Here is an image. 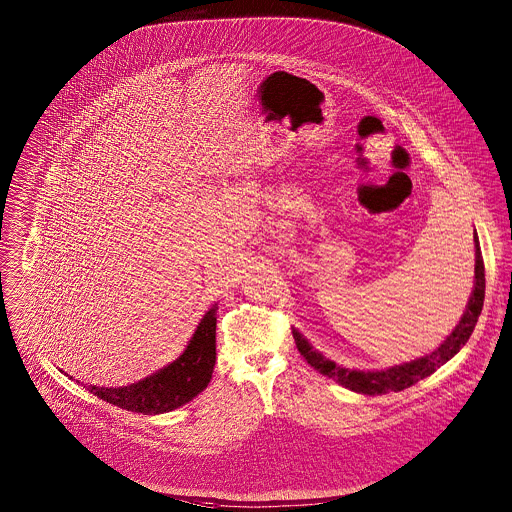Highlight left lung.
<instances>
[{"mask_svg": "<svg viewBox=\"0 0 512 512\" xmlns=\"http://www.w3.org/2000/svg\"><path fill=\"white\" fill-rule=\"evenodd\" d=\"M475 241V281H473V291L467 301L465 312L459 320V324L453 328V332L429 354L415 358L411 362H404L392 368L384 370H356V368H346L336 364L334 360L326 358L318 350L312 348V344L307 338L293 328V338L297 342L299 352L305 356L308 364L320 372L322 376L332 378L340 386L364 394V396H382L388 392H402L409 386L417 384L419 380L431 376L437 368L447 364L469 340V336L475 330V324L479 320V314L483 310V301H485V265H483V255H481V245H479V235L477 231L473 233Z\"/></svg>", "mask_w": 512, "mask_h": 512, "instance_id": "left-lung-1", "label": "left lung"}]
</instances>
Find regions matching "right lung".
<instances>
[{"label":"right lung","instance_id":"obj_1","mask_svg":"<svg viewBox=\"0 0 512 512\" xmlns=\"http://www.w3.org/2000/svg\"><path fill=\"white\" fill-rule=\"evenodd\" d=\"M215 322L217 305L202 316L186 350L172 364L142 378L140 382L120 388L87 386V390L116 408L144 415H158L182 408L202 394L211 380L215 366Z\"/></svg>","mask_w":512,"mask_h":512}]
</instances>
